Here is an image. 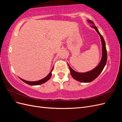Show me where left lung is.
Masks as SVG:
<instances>
[{"mask_svg":"<svg viewBox=\"0 0 122 122\" xmlns=\"http://www.w3.org/2000/svg\"><path fill=\"white\" fill-rule=\"evenodd\" d=\"M87 21L88 23H90L92 24L91 27L94 28L96 31L97 32L98 34L100 36L102 44V58L100 62H99L98 65L93 70H91L88 72H86L85 73H79L76 72L73 69L71 68L70 66L68 64L69 69L70 71V73L73 78L78 81L81 82H90L93 81L97 77L100 75L102 71L104 69L105 66L106 64L107 59V50L106 49V44L105 43V41L102 36L99 32L98 28L97 27L94 25V23L93 21L91 20H88Z\"/></svg>","mask_w":122,"mask_h":122,"instance_id":"obj_1","label":"left lung"}]
</instances>
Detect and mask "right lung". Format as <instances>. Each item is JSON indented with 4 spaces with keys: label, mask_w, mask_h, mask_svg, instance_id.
<instances>
[{
    "label": "right lung",
    "mask_w": 122,
    "mask_h": 122,
    "mask_svg": "<svg viewBox=\"0 0 122 122\" xmlns=\"http://www.w3.org/2000/svg\"><path fill=\"white\" fill-rule=\"evenodd\" d=\"M53 67L52 68V70H51L50 72L49 73V74L47 76H46L45 78H44L43 79H41V80H38V81H27V80H25L23 79H22L21 78H19L22 80L23 81V82H24L25 83H27L29 85H30V86H37V85H40V84H43L44 83L46 82V81H47L48 80H49L51 78V75H52V71H53Z\"/></svg>",
    "instance_id": "add662e5"
}]
</instances>
